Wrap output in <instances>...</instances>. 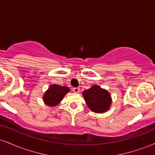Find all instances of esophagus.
<instances>
[{
    "label": "esophagus",
    "instance_id": "34e87169",
    "mask_svg": "<svg viewBox=\"0 0 155 155\" xmlns=\"http://www.w3.org/2000/svg\"><path fill=\"white\" fill-rule=\"evenodd\" d=\"M73 92H74V93H79V87H74V88H73Z\"/></svg>",
    "mask_w": 155,
    "mask_h": 155
}]
</instances>
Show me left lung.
<instances>
[{
    "mask_svg": "<svg viewBox=\"0 0 155 155\" xmlns=\"http://www.w3.org/2000/svg\"><path fill=\"white\" fill-rule=\"evenodd\" d=\"M82 94L87 106L94 113H105L110 107V94L97 85H94L90 89L84 90Z\"/></svg>",
    "mask_w": 155,
    "mask_h": 155,
    "instance_id": "8db88e82",
    "label": "left lung"
}]
</instances>
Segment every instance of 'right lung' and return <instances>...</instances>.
I'll return each instance as SVG.
<instances>
[{"instance_id":"add662e5","label":"right lung","mask_w":155,"mask_h":155,"mask_svg":"<svg viewBox=\"0 0 155 155\" xmlns=\"http://www.w3.org/2000/svg\"><path fill=\"white\" fill-rule=\"evenodd\" d=\"M70 91L69 88L66 86H60L58 84H52L49 87V89L44 94L43 100L45 103L48 106L57 105L66 93Z\"/></svg>"}]
</instances>
